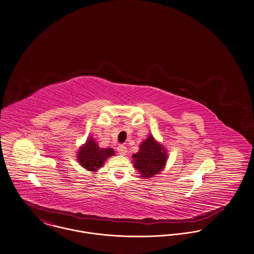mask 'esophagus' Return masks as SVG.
<instances>
[{
	"label": "esophagus",
	"instance_id": "esophagus-1",
	"mask_svg": "<svg viewBox=\"0 0 254 254\" xmlns=\"http://www.w3.org/2000/svg\"><path fill=\"white\" fill-rule=\"evenodd\" d=\"M117 150H118L119 154H120V155H122V156H125V155L127 154V147H126V146H124V145H120V146H118Z\"/></svg>",
	"mask_w": 254,
	"mask_h": 254
}]
</instances>
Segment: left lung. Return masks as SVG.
<instances>
[{
	"instance_id": "left-lung-1",
	"label": "left lung",
	"mask_w": 254,
	"mask_h": 254,
	"mask_svg": "<svg viewBox=\"0 0 254 254\" xmlns=\"http://www.w3.org/2000/svg\"><path fill=\"white\" fill-rule=\"evenodd\" d=\"M132 158L133 166L141 177L151 178L165 168L168 154L163 145L155 140L153 135L150 134L139 145V151Z\"/></svg>"
}]
</instances>
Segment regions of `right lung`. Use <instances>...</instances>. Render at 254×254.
I'll return each mask as SVG.
<instances>
[{
    "label": "right lung",
    "mask_w": 254,
    "mask_h": 254,
    "mask_svg": "<svg viewBox=\"0 0 254 254\" xmlns=\"http://www.w3.org/2000/svg\"><path fill=\"white\" fill-rule=\"evenodd\" d=\"M115 155L112 148H100L97 142L91 136L88 137L85 144L80 147L77 159L81 166L89 171H96L102 168L105 161Z\"/></svg>",
    "instance_id": "obj_1"
}]
</instances>
